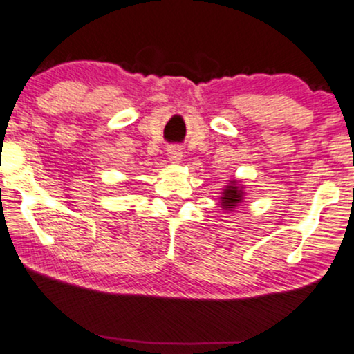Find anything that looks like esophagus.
I'll list each match as a JSON object with an SVG mask.
<instances>
[{"label":"esophagus","mask_w":354,"mask_h":354,"mask_svg":"<svg viewBox=\"0 0 354 354\" xmlns=\"http://www.w3.org/2000/svg\"><path fill=\"white\" fill-rule=\"evenodd\" d=\"M167 156L168 160L173 163H179L183 160V149L179 146H170L167 149Z\"/></svg>","instance_id":"obj_1"}]
</instances>
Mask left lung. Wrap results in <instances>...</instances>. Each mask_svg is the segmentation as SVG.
I'll return each mask as SVG.
<instances>
[{"mask_svg":"<svg viewBox=\"0 0 354 354\" xmlns=\"http://www.w3.org/2000/svg\"><path fill=\"white\" fill-rule=\"evenodd\" d=\"M243 189L245 187H243L241 179H231V181L227 183V186L223 189L220 196V203H218V205H221L225 213L232 212L234 208L241 205L243 202V198H245V191H243Z\"/></svg>","mask_w":354,"mask_h":354,"instance_id":"obj_1","label":"left lung"}]
</instances>
